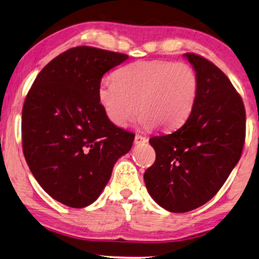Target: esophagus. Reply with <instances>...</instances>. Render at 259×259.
<instances>
[{
  "label": "esophagus",
  "instance_id": "34e87169",
  "mask_svg": "<svg viewBox=\"0 0 259 259\" xmlns=\"http://www.w3.org/2000/svg\"><path fill=\"white\" fill-rule=\"evenodd\" d=\"M147 137L144 136H141V135H136L135 136V140H134V142H135V144H141V143H144L147 142Z\"/></svg>",
  "mask_w": 259,
  "mask_h": 259
}]
</instances>
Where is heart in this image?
<instances>
[{
	"label": "heart",
	"mask_w": 259,
	"mask_h": 259,
	"mask_svg": "<svg viewBox=\"0 0 259 259\" xmlns=\"http://www.w3.org/2000/svg\"><path fill=\"white\" fill-rule=\"evenodd\" d=\"M113 77L102 81L98 99L117 126L126 125L140 110V123L147 129H177L191 116L198 99V74L185 63L136 61L120 67Z\"/></svg>",
	"instance_id": "b5f03b06"
}]
</instances>
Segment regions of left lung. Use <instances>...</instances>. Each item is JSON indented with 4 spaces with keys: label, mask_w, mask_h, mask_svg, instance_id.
I'll return each mask as SVG.
<instances>
[{
    "label": "left lung",
    "mask_w": 259,
    "mask_h": 259,
    "mask_svg": "<svg viewBox=\"0 0 259 259\" xmlns=\"http://www.w3.org/2000/svg\"><path fill=\"white\" fill-rule=\"evenodd\" d=\"M185 57L198 74V99L184 125L149 140L156 160L144 173L151 198L174 213L209 201L238 163L245 142V108L232 82L201 55Z\"/></svg>",
    "instance_id": "1"
}]
</instances>
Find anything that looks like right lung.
Returning a JSON list of instances; mask_svg holds the SVG:
<instances>
[{
    "label": "right lung",
    "mask_w": 259,
    "mask_h": 259,
    "mask_svg": "<svg viewBox=\"0 0 259 259\" xmlns=\"http://www.w3.org/2000/svg\"><path fill=\"white\" fill-rule=\"evenodd\" d=\"M126 54L78 46L45 66L22 109V149L44 191L82 208L96 201L135 135L116 126L98 99L102 77Z\"/></svg>",
    "instance_id": "1"
}]
</instances>
